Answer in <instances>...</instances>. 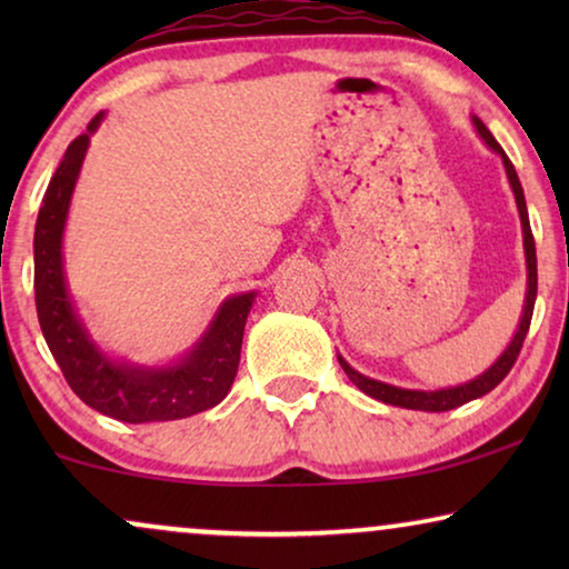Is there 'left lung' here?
<instances>
[{
    "mask_svg": "<svg viewBox=\"0 0 569 569\" xmlns=\"http://www.w3.org/2000/svg\"><path fill=\"white\" fill-rule=\"evenodd\" d=\"M471 123H473V129H477V134L481 137V142H485L495 154H500V160H502V166H505V176H508L512 197H516V207H518V214H520V230H523V253H526V298H523V310H520V321L516 326V333H512L510 345L502 349L500 357H497V360L489 365L485 372H479L477 378L466 380V383H458V386L435 388V391H425V388L391 386V383H383V380L362 376V372H357L352 365L345 360V357L337 355L341 370L347 372V378L352 380V383L360 388L362 393H368L370 399L391 403V407L417 409V411H450V409H456V407H463V403H469L473 399H479V396L489 393L497 383H500L505 376H508L512 365H516L518 355H520V347H523V339H526V333H528V326H531L533 302H536V284H539V274H536V243H533L531 222H528L523 186H520L516 168H512V162L508 160V154L502 152V147L497 144V139L492 137V131H489L485 123H481V119H477V116H471Z\"/></svg>",
    "mask_w": 569,
    "mask_h": 569,
    "instance_id": "8db88e82",
    "label": "left lung"
}]
</instances>
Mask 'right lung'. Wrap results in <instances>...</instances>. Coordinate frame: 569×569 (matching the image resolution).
<instances>
[{"instance_id":"add662e5","label":"right lung","mask_w":569,"mask_h":569,"mask_svg":"<svg viewBox=\"0 0 569 569\" xmlns=\"http://www.w3.org/2000/svg\"><path fill=\"white\" fill-rule=\"evenodd\" d=\"M103 119L106 113H98L88 131L67 147L43 193L33 236L38 323L67 383L100 415L129 425L199 415L217 407L236 380L246 321L259 292L224 298L201 337L170 362H134L98 345L69 290L64 230L90 137Z\"/></svg>"}]
</instances>
